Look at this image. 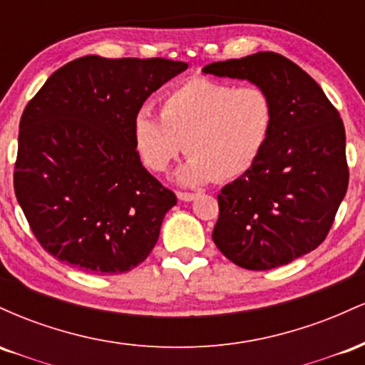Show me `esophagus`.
<instances>
[{"instance_id":"obj_1","label":"esophagus","mask_w":365,"mask_h":365,"mask_svg":"<svg viewBox=\"0 0 365 365\" xmlns=\"http://www.w3.org/2000/svg\"><path fill=\"white\" fill-rule=\"evenodd\" d=\"M178 199L183 200V202H190V200H194L197 194H194V192H178Z\"/></svg>"}]
</instances>
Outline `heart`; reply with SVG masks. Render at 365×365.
Wrapping results in <instances>:
<instances>
[{"mask_svg": "<svg viewBox=\"0 0 365 365\" xmlns=\"http://www.w3.org/2000/svg\"><path fill=\"white\" fill-rule=\"evenodd\" d=\"M273 127L274 103L264 87L195 77L163 96L161 116L142 108L133 120V139L153 171H165L187 150L190 158L177 178L199 185L212 177L225 182L249 171Z\"/></svg>", "mask_w": 365, "mask_h": 365, "instance_id": "heart-1", "label": "heart"}]
</instances>
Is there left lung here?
<instances>
[{
	"instance_id": "1",
	"label": "left lung",
	"mask_w": 365,
	"mask_h": 365,
	"mask_svg": "<svg viewBox=\"0 0 365 365\" xmlns=\"http://www.w3.org/2000/svg\"><path fill=\"white\" fill-rule=\"evenodd\" d=\"M202 72L261 86L274 103L261 158L217 194L216 247L250 271L311 252L329 233L349 187L340 113L311 75L278 53L211 63Z\"/></svg>"
}]
</instances>
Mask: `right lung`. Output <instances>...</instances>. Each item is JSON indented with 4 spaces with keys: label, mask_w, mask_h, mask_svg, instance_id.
Listing matches in <instances>:
<instances>
[{
    "label": "right lung",
    "mask_w": 365,
    "mask_h": 365,
    "mask_svg": "<svg viewBox=\"0 0 365 365\" xmlns=\"http://www.w3.org/2000/svg\"><path fill=\"white\" fill-rule=\"evenodd\" d=\"M187 66L91 54L58 68L29 101L14 187L46 252L96 274L127 273L150 254L177 195L142 166L133 120Z\"/></svg>",
    "instance_id": "1"
}]
</instances>
